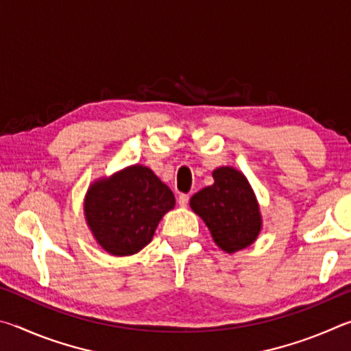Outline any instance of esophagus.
<instances>
[{
    "label": "esophagus",
    "instance_id": "34e87169",
    "mask_svg": "<svg viewBox=\"0 0 351 351\" xmlns=\"http://www.w3.org/2000/svg\"><path fill=\"white\" fill-rule=\"evenodd\" d=\"M178 204H180L181 207H186L189 204V195L181 193L180 197H178Z\"/></svg>",
    "mask_w": 351,
    "mask_h": 351
}]
</instances>
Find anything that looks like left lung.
<instances>
[{"label": "left lung", "instance_id": "1", "mask_svg": "<svg viewBox=\"0 0 351 351\" xmlns=\"http://www.w3.org/2000/svg\"><path fill=\"white\" fill-rule=\"evenodd\" d=\"M213 184L190 198V209L206 223L215 245L228 254L246 249L261 232L260 204L247 178L234 167L212 171Z\"/></svg>", "mask_w": 351, "mask_h": 351}]
</instances>
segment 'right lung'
Returning a JSON list of instances; mask_svg holds the SVG:
<instances>
[{"label":"right lung","instance_id":"add662e5","mask_svg":"<svg viewBox=\"0 0 351 351\" xmlns=\"http://www.w3.org/2000/svg\"><path fill=\"white\" fill-rule=\"evenodd\" d=\"M173 207V192L141 164L99 178L83 199L94 240L114 257H128L144 249L161 218Z\"/></svg>","mask_w":351,"mask_h":351}]
</instances>
